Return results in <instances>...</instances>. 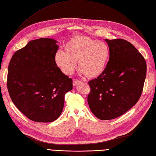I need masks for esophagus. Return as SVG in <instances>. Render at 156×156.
Listing matches in <instances>:
<instances>
[{
    "mask_svg": "<svg viewBox=\"0 0 156 156\" xmlns=\"http://www.w3.org/2000/svg\"><path fill=\"white\" fill-rule=\"evenodd\" d=\"M82 83V81L74 79V80H73V86H77V85L78 84V83Z\"/></svg>",
    "mask_w": 156,
    "mask_h": 156,
    "instance_id": "obj_1",
    "label": "esophagus"
}]
</instances>
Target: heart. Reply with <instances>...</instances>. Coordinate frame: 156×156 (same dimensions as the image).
I'll list each match as a JSON object with an SVG mask.
<instances>
[{"label":"heart","mask_w":156,"mask_h":156,"mask_svg":"<svg viewBox=\"0 0 156 156\" xmlns=\"http://www.w3.org/2000/svg\"><path fill=\"white\" fill-rule=\"evenodd\" d=\"M64 49L65 52L58 51L56 53L55 61L66 75L73 73L78 62V69L85 77L97 78L105 70L109 58V48L107 43L84 35L71 38Z\"/></svg>","instance_id":"1"}]
</instances>
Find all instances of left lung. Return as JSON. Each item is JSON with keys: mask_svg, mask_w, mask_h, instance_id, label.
I'll return each mask as SVG.
<instances>
[{"mask_svg": "<svg viewBox=\"0 0 156 156\" xmlns=\"http://www.w3.org/2000/svg\"><path fill=\"white\" fill-rule=\"evenodd\" d=\"M109 60L103 73L88 82L87 103L101 120H111L125 113L138 102L146 76L144 58L133 44L123 39H105Z\"/></svg>", "mask_w": 156, "mask_h": 156, "instance_id": "1", "label": "left lung"}]
</instances>
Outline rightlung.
<instances>
[{"label":"right lung","instance_id":"right-lung-1","mask_svg":"<svg viewBox=\"0 0 156 156\" xmlns=\"http://www.w3.org/2000/svg\"><path fill=\"white\" fill-rule=\"evenodd\" d=\"M50 38L32 40L15 52L8 69L7 87L12 101L31 121L50 122L61 115L65 95L73 80L56 65L58 46Z\"/></svg>","mask_w":156,"mask_h":156}]
</instances>
